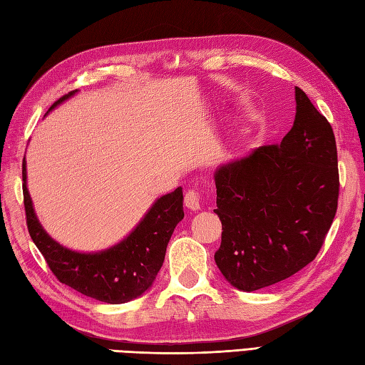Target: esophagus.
Masks as SVG:
<instances>
[{"label": "esophagus", "instance_id": "34e87169", "mask_svg": "<svg viewBox=\"0 0 365 365\" xmlns=\"http://www.w3.org/2000/svg\"><path fill=\"white\" fill-rule=\"evenodd\" d=\"M184 205L192 210L200 209V193L195 189H187L184 195Z\"/></svg>", "mask_w": 365, "mask_h": 365}]
</instances>
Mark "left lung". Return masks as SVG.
Instances as JSON below:
<instances>
[{"label":"left lung","instance_id":"left-lung-1","mask_svg":"<svg viewBox=\"0 0 365 365\" xmlns=\"http://www.w3.org/2000/svg\"><path fill=\"white\" fill-rule=\"evenodd\" d=\"M294 126L279 145L217 170L222 244L215 264L247 292L292 277L315 256L339 200L336 137L329 121L295 87Z\"/></svg>","mask_w":365,"mask_h":365}]
</instances>
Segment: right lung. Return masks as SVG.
<instances>
[{
    "label": "right lung",
    "instance_id": "add662e5",
    "mask_svg": "<svg viewBox=\"0 0 365 365\" xmlns=\"http://www.w3.org/2000/svg\"><path fill=\"white\" fill-rule=\"evenodd\" d=\"M75 92L61 96L50 109ZM23 159V203L29 236L62 284L98 302L120 304L137 298L155 281L164 262L168 240L184 218L182 187L160 197L139 226L101 253L83 255L63 248L40 226L26 189V167Z\"/></svg>",
    "mask_w": 365,
    "mask_h": 365
}]
</instances>
